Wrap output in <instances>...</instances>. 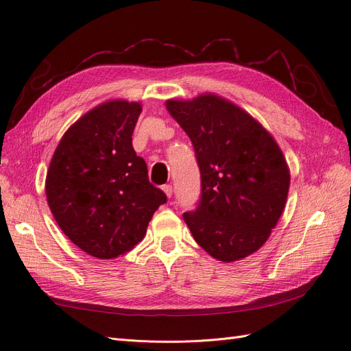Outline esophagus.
Instances as JSON below:
<instances>
[{
    "label": "esophagus",
    "instance_id": "1",
    "mask_svg": "<svg viewBox=\"0 0 351 351\" xmlns=\"http://www.w3.org/2000/svg\"><path fill=\"white\" fill-rule=\"evenodd\" d=\"M162 190H164V193L167 195V197H171V195H173V187L171 186L165 184V186H162Z\"/></svg>",
    "mask_w": 351,
    "mask_h": 351
}]
</instances>
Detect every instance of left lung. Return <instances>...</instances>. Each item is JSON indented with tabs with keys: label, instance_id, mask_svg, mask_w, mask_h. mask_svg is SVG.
Segmentation results:
<instances>
[{
	"label": "left lung",
	"instance_id": "obj_1",
	"mask_svg": "<svg viewBox=\"0 0 351 351\" xmlns=\"http://www.w3.org/2000/svg\"><path fill=\"white\" fill-rule=\"evenodd\" d=\"M165 107L192 141L200 169V202L183 215L193 239L221 262L250 256L269 239L289 196L281 147L247 111L215 93Z\"/></svg>",
	"mask_w": 351,
	"mask_h": 351
}]
</instances>
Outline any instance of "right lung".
I'll return each instance as SVG.
<instances>
[{
    "mask_svg": "<svg viewBox=\"0 0 351 351\" xmlns=\"http://www.w3.org/2000/svg\"><path fill=\"white\" fill-rule=\"evenodd\" d=\"M141 112V102L99 104L69 127L49 162L45 193L52 215L93 258L114 259L132 250L167 202L133 149Z\"/></svg>",
    "mask_w": 351,
    "mask_h": 351,
    "instance_id": "obj_1",
    "label": "right lung"
}]
</instances>
